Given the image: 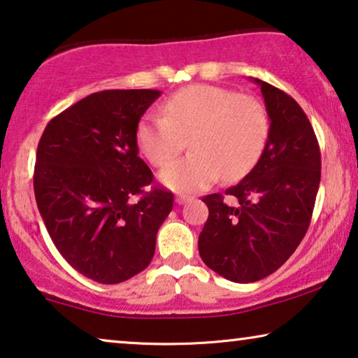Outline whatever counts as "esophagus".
Instances as JSON below:
<instances>
[{"mask_svg":"<svg viewBox=\"0 0 358 358\" xmlns=\"http://www.w3.org/2000/svg\"><path fill=\"white\" fill-rule=\"evenodd\" d=\"M189 200H190V197H187V195H178V197H176V203L182 205L185 202H189Z\"/></svg>","mask_w":358,"mask_h":358,"instance_id":"34e87169","label":"esophagus"}]
</instances>
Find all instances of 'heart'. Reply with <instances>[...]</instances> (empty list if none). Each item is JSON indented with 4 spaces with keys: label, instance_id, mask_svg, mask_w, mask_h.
<instances>
[{
    "label": "heart",
    "instance_id": "1",
    "mask_svg": "<svg viewBox=\"0 0 358 358\" xmlns=\"http://www.w3.org/2000/svg\"><path fill=\"white\" fill-rule=\"evenodd\" d=\"M136 127V143L153 166L163 168L189 146L192 153L161 173L176 192H197L215 180L249 173L266 148L271 122L256 97L218 86L195 85L176 92Z\"/></svg>",
    "mask_w": 358,
    "mask_h": 358
}]
</instances>
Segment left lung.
<instances>
[{"label": "left lung", "mask_w": 358, "mask_h": 358, "mask_svg": "<svg viewBox=\"0 0 358 358\" xmlns=\"http://www.w3.org/2000/svg\"><path fill=\"white\" fill-rule=\"evenodd\" d=\"M261 86L271 120L257 164L233 187L202 200L208 220L199 236L202 261L236 283L275 272L295 252L310 227L321 180V153L315 130L298 102L278 87Z\"/></svg>", "instance_id": "8db88e82"}]
</instances>
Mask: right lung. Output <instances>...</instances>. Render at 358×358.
Here are the masks:
<instances>
[{
    "label": "right lung",
    "instance_id": "1",
    "mask_svg": "<svg viewBox=\"0 0 358 358\" xmlns=\"http://www.w3.org/2000/svg\"><path fill=\"white\" fill-rule=\"evenodd\" d=\"M159 96L94 92L53 117L38 141V212L65 261L94 282L120 283L148 267L173 210V192L153 184L136 145L141 115Z\"/></svg>",
    "mask_w": 358,
    "mask_h": 358
}]
</instances>
